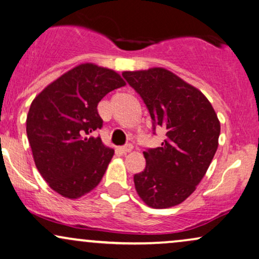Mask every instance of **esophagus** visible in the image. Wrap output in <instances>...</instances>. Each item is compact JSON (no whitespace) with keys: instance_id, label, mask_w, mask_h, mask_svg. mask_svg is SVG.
Wrapping results in <instances>:
<instances>
[{"instance_id":"34e87169","label":"esophagus","mask_w":259,"mask_h":259,"mask_svg":"<svg viewBox=\"0 0 259 259\" xmlns=\"http://www.w3.org/2000/svg\"><path fill=\"white\" fill-rule=\"evenodd\" d=\"M132 149H133L132 144H127V145H124V147L118 148V151H120L121 154H127V153H131V151H132Z\"/></svg>"}]
</instances>
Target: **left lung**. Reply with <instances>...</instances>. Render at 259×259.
<instances>
[{
	"mask_svg": "<svg viewBox=\"0 0 259 259\" xmlns=\"http://www.w3.org/2000/svg\"><path fill=\"white\" fill-rule=\"evenodd\" d=\"M122 76L167 137L161 147L143 153L145 168L135 175L137 194L149 207L177 206L195 191L217 151V114L201 91L165 68L123 71Z\"/></svg>",
	"mask_w": 259,
	"mask_h": 259,
	"instance_id": "left-lung-1",
	"label": "left lung"
}]
</instances>
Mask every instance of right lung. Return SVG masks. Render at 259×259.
<instances>
[{
	"mask_svg": "<svg viewBox=\"0 0 259 259\" xmlns=\"http://www.w3.org/2000/svg\"><path fill=\"white\" fill-rule=\"evenodd\" d=\"M126 82L115 70L82 63L51 82L30 105L26 135L38 172L56 193L78 199L102 181L114 150L91 133L103 124L97 106Z\"/></svg>",
	"mask_w": 259,
	"mask_h": 259,
	"instance_id": "add662e5",
	"label": "right lung"
}]
</instances>
